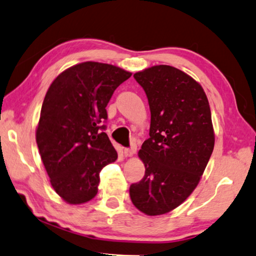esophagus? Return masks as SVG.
Segmentation results:
<instances>
[{
  "label": "esophagus",
  "instance_id": "34e87169",
  "mask_svg": "<svg viewBox=\"0 0 256 256\" xmlns=\"http://www.w3.org/2000/svg\"><path fill=\"white\" fill-rule=\"evenodd\" d=\"M123 153L125 156H132L134 154V150L133 148H125L123 150Z\"/></svg>",
  "mask_w": 256,
  "mask_h": 256
}]
</instances>
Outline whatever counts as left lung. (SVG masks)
Masks as SVG:
<instances>
[{
    "label": "left lung",
    "instance_id": "obj_1",
    "mask_svg": "<svg viewBox=\"0 0 256 256\" xmlns=\"http://www.w3.org/2000/svg\"><path fill=\"white\" fill-rule=\"evenodd\" d=\"M151 112L150 138L138 156L146 166L130 197L148 216L180 206L197 187L210 158L215 134L202 85L172 66L158 64L134 74Z\"/></svg>",
    "mask_w": 256,
    "mask_h": 256
}]
</instances>
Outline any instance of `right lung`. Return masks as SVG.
<instances>
[{
  "instance_id": "right-lung-1",
  "label": "right lung",
  "mask_w": 256,
  "mask_h": 256,
  "mask_svg": "<svg viewBox=\"0 0 256 256\" xmlns=\"http://www.w3.org/2000/svg\"><path fill=\"white\" fill-rule=\"evenodd\" d=\"M131 75L113 64L86 62L59 74L48 88L36 140L50 184L66 202L92 200L100 170L118 159L102 123L114 90Z\"/></svg>"
}]
</instances>
